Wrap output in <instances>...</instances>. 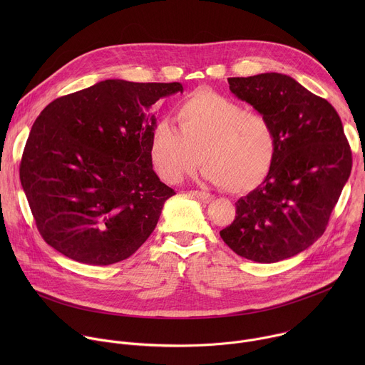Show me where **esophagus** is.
<instances>
[{"instance_id": "obj_1", "label": "esophagus", "mask_w": 365, "mask_h": 365, "mask_svg": "<svg viewBox=\"0 0 365 365\" xmlns=\"http://www.w3.org/2000/svg\"><path fill=\"white\" fill-rule=\"evenodd\" d=\"M190 195H192L193 197H196L197 200L203 202V203H210V202L214 200V195L202 192V190H193V192H190Z\"/></svg>"}]
</instances>
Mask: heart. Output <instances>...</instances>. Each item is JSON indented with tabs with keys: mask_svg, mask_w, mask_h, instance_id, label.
<instances>
[{
	"mask_svg": "<svg viewBox=\"0 0 365 365\" xmlns=\"http://www.w3.org/2000/svg\"><path fill=\"white\" fill-rule=\"evenodd\" d=\"M176 123L178 128L159 121L148 141L150 163L165 182L180 183L199 160L203 178L230 192L251 190L267 178L277 138L264 115L212 89H197L179 102Z\"/></svg>",
	"mask_w": 365,
	"mask_h": 365,
	"instance_id": "1",
	"label": "heart"
}]
</instances>
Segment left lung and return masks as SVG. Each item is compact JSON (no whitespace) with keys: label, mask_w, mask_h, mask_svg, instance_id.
Here are the masks:
<instances>
[{"label":"left lung","mask_w":365,"mask_h":365,"mask_svg":"<svg viewBox=\"0 0 365 365\" xmlns=\"http://www.w3.org/2000/svg\"><path fill=\"white\" fill-rule=\"evenodd\" d=\"M230 91L273 125L277 150L264 182L237 200L220 231L238 255L277 263L314 244L348 182L351 148L331 103L283 73L228 78Z\"/></svg>","instance_id":"left-lung-1"}]
</instances>
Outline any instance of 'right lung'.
Segmentation results:
<instances>
[{
    "mask_svg": "<svg viewBox=\"0 0 365 365\" xmlns=\"http://www.w3.org/2000/svg\"><path fill=\"white\" fill-rule=\"evenodd\" d=\"M179 82L101 81L58 98L27 138L20 180L43 240L89 266L134 254L175 190L153 170L148 141L160 98Z\"/></svg>",
    "mask_w": 365,
    "mask_h": 365,
    "instance_id": "1",
    "label": "right lung"
}]
</instances>
